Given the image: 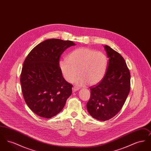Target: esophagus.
Listing matches in <instances>:
<instances>
[{
    "mask_svg": "<svg viewBox=\"0 0 151 151\" xmlns=\"http://www.w3.org/2000/svg\"><path fill=\"white\" fill-rule=\"evenodd\" d=\"M78 90H79V88H77V87H76V86H73V87L72 88V92H75L76 91H78Z\"/></svg>",
    "mask_w": 151,
    "mask_h": 151,
    "instance_id": "34e87169",
    "label": "esophagus"
}]
</instances>
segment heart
I'll list each match as a JSON object with an SVG mask.
<instances>
[{
    "instance_id": "1",
    "label": "heart",
    "mask_w": 151,
    "mask_h": 151,
    "mask_svg": "<svg viewBox=\"0 0 151 151\" xmlns=\"http://www.w3.org/2000/svg\"><path fill=\"white\" fill-rule=\"evenodd\" d=\"M108 58L101 51L80 47L71 51L67 60H60L59 67L65 80L74 82L79 86L99 84L104 79L108 67Z\"/></svg>"
}]
</instances>
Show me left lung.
<instances>
[{
    "mask_svg": "<svg viewBox=\"0 0 151 151\" xmlns=\"http://www.w3.org/2000/svg\"><path fill=\"white\" fill-rule=\"evenodd\" d=\"M109 58L106 74L97 85L91 86L87 110L93 118L105 121L121 110L130 91V72L122 55L108 45L104 46Z\"/></svg>",
    "mask_w": 151,
    "mask_h": 151,
    "instance_id": "left-lung-1",
    "label": "left lung"
}]
</instances>
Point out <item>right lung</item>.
<instances>
[{
  "label": "right lung",
  "mask_w": 151,
  "mask_h": 151,
  "mask_svg": "<svg viewBox=\"0 0 151 151\" xmlns=\"http://www.w3.org/2000/svg\"><path fill=\"white\" fill-rule=\"evenodd\" d=\"M74 45L71 41L46 40L24 60L20 76L23 97L32 111L42 118L57 115L72 94L73 86L63 77L59 62L65 50Z\"/></svg>",
  "instance_id": "obj_1"
}]
</instances>
